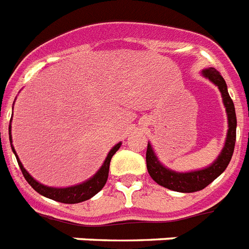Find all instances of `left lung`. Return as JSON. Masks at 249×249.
<instances>
[{
	"label": "left lung",
	"instance_id": "left-lung-1",
	"mask_svg": "<svg viewBox=\"0 0 249 249\" xmlns=\"http://www.w3.org/2000/svg\"><path fill=\"white\" fill-rule=\"evenodd\" d=\"M203 76L211 80L217 88L220 89L221 95L224 99V106L227 108L228 122H229V129H228L227 142L221 151L220 157L217 158L216 161L206 169L197 170V172H191V173H176L173 170H169L164 168L161 164L158 161L157 157L154 155V151L151 149V145H147L146 150V165L147 172L150 177L153 178L158 184L165 187L168 190L177 191V192H196V191L203 190L205 187L215 180L217 177L227 169L228 164L233 157L234 146H235V136H237V116H235V108L231 98L229 96V92L227 89V84L223 76L219 71L210 67V69L203 70Z\"/></svg>",
	"mask_w": 249,
	"mask_h": 249
}]
</instances>
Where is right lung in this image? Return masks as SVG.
Returning <instances> with one entry per match:
<instances>
[{
  "label": "right lung",
  "instance_id": "add662e5",
  "mask_svg": "<svg viewBox=\"0 0 249 249\" xmlns=\"http://www.w3.org/2000/svg\"><path fill=\"white\" fill-rule=\"evenodd\" d=\"M10 142H11V126H10ZM120 146L121 143H117L116 146L110 150L106 161H104V164H103L102 168H100V170L95 174V176L92 177L91 179H89L88 182H85V183L83 184L69 187V188H51V187L43 186V184L38 183V182L26 172L25 168L22 166V164L20 163V160H18L14 147H12V151L15 153L16 160H18V166H20V169H21V173L22 176H24V178H25L26 182H28L38 194L48 197L51 200L58 201V202L62 203H79L91 198L94 195L98 194L103 187H104V184L107 183V179H108V173H109L110 159H112L113 155L117 153V150L120 149Z\"/></svg>",
  "mask_w": 249,
  "mask_h": 249
}]
</instances>
